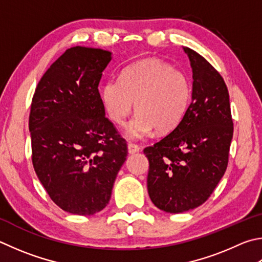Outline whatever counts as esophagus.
Here are the masks:
<instances>
[{
  "label": "esophagus",
  "instance_id": "esophagus-1",
  "mask_svg": "<svg viewBox=\"0 0 262 262\" xmlns=\"http://www.w3.org/2000/svg\"><path fill=\"white\" fill-rule=\"evenodd\" d=\"M140 151V146L133 143H128V154H136V152Z\"/></svg>",
  "mask_w": 262,
  "mask_h": 262
}]
</instances>
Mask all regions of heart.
I'll return each instance as SVG.
<instances>
[{
	"label": "heart",
	"mask_w": 262,
	"mask_h": 262,
	"mask_svg": "<svg viewBox=\"0 0 262 262\" xmlns=\"http://www.w3.org/2000/svg\"><path fill=\"white\" fill-rule=\"evenodd\" d=\"M188 75L157 58H146L122 71L121 80L103 84L101 97L112 121L121 125L134 107L136 116L127 123L128 139L141 140L156 129L173 130L182 120L191 99Z\"/></svg>",
	"instance_id": "b5f03b06"
}]
</instances>
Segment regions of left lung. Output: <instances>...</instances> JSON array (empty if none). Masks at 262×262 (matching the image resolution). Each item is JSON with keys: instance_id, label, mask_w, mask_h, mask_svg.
<instances>
[{"instance_id": "1", "label": "left lung", "mask_w": 262, "mask_h": 262, "mask_svg": "<svg viewBox=\"0 0 262 262\" xmlns=\"http://www.w3.org/2000/svg\"><path fill=\"white\" fill-rule=\"evenodd\" d=\"M183 50L192 69L191 103L179 125L143 151L150 199L167 213L187 212L207 201L227 169L234 133L220 73L198 52Z\"/></svg>"}]
</instances>
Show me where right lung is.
<instances>
[{
	"label": "right lung",
	"instance_id": "add662e5",
	"mask_svg": "<svg viewBox=\"0 0 262 262\" xmlns=\"http://www.w3.org/2000/svg\"><path fill=\"white\" fill-rule=\"evenodd\" d=\"M112 52L68 49L47 70L32 99V161L56 205L93 215L110 202L127 143L105 117L98 84Z\"/></svg>",
	"mask_w": 262,
	"mask_h": 262
}]
</instances>
